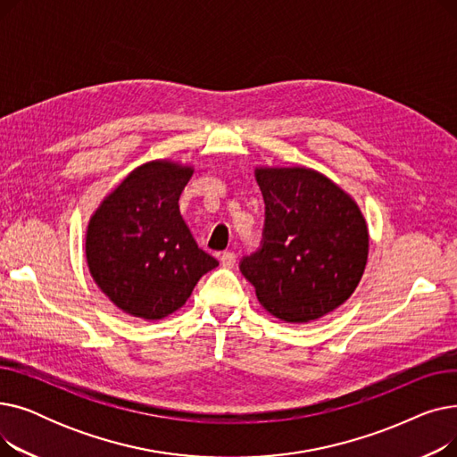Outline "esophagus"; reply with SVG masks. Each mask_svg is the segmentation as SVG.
Returning a JSON list of instances; mask_svg holds the SVG:
<instances>
[{"label":"esophagus","mask_w":457,"mask_h":457,"mask_svg":"<svg viewBox=\"0 0 457 457\" xmlns=\"http://www.w3.org/2000/svg\"><path fill=\"white\" fill-rule=\"evenodd\" d=\"M235 259H237V255H235L233 252H224V253L220 255V265H222L224 269H233Z\"/></svg>","instance_id":"obj_1"}]
</instances>
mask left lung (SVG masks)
<instances>
[{"label": "left lung", "mask_w": 457, "mask_h": 457, "mask_svg": "<svg viewBox=\"0 0 457 457\" xmlns=\"http://www.w3.org/2000/svg\"><path fill=\"white\" fill-rule=\"evenodd\" d=\"M267 205L262 248L241 272L279 320H319L357 289L369 259V226L357 202L307 166H255Z\"/></svg>", "instance_id": "1"}]
</instances>
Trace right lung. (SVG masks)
<instances>
[{
  "mask_svg": "<svg viewBox=\"0 0 457 457\" xmlns=\"http://www.w3.org/2000/svg\"><path fill=\"white\" fill-rule=\"evenodd\" d=\"M195 166L155 159L137 166L90 214L87 267L122 313L161 320L185 305L219 261L198 248L179 212Z\"/></svg>",
  "mask_w": 457,
  "mask_h": 457,
  "instance_id": "1",
  "label": "right lung"
}]
</instances>
